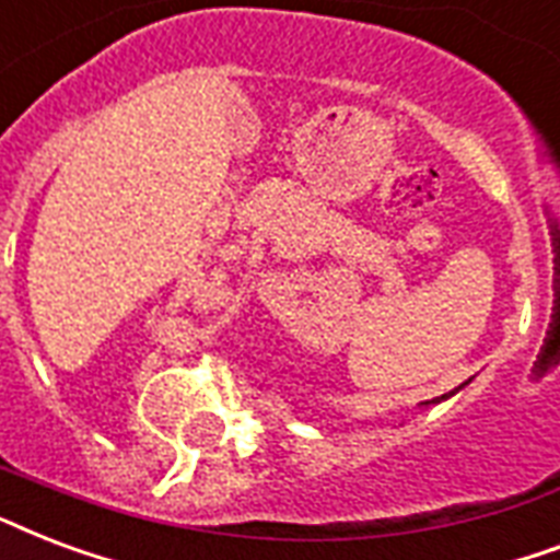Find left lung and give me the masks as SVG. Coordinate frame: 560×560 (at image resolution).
I'll list each match as a JSON object with an SVG mask.
<instances>
[{
	"mask_svg": "<svg viewBox=\"0 0 560 560\" xmlns=\"http://www.w3.org/2000/svg\"><path fill=\"white\" fill-rule=\"evenodd\" d=\"M452 394H455V390H452ZM450 394V396H452ZM441 399H446V396H438V399H432V402H441ZM432 402H425V405H432Z\"/></svg>",
	"mask_w": 560,
	"mask_h": 560,
	"instance_id": "1",
	"label": "left lung"
}]
</instances>
